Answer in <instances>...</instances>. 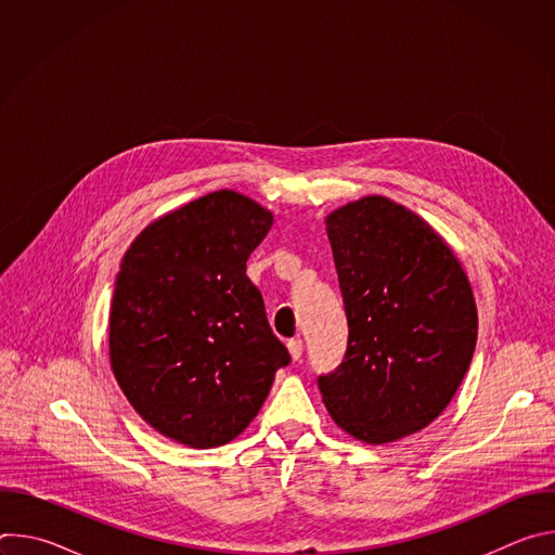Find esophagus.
Instances as JSON below:
<instances>
[{"mask_svg":"<svg viewBox=\"0 0 555 555\" xmlns=\"http://www.w3.org/2000/svg\"><path fill=\"white\" fill-rule=\"evenodd\" d=\"M287 349H289L292 360H300V358H302V340H300V338H292V340L287 343Z\"/></svg>","mask_w":555,"mask_h":555,"instance_id":"1","label":"esophagus"}]
</instances>
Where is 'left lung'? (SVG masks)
Segmentation results:
<instances>
[{
	"instance_id": "1",
	"label": "left lung",
	"mask_w": 555,
	"mask_h": 555,
	"mask_svg": "<svg viewBox=\"0 0 555 555\" xmlns=\"http://www.w3.org/2000/svg\"><path fill=\"white\" fill-rule=\"evenodd\" d=\"M347 315L343 362L319 375L334 422L366 443L426 428L450 404L477 347V305L456 257L386 197L327 217Z\"/></svg>"
}]
</instances>
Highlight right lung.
<instances>
[{"label": "right lung", "instance_id": "right-lung-1", "mask_svg": "<svg viewBox=\"0 0 555 555\" xmlns=\"http://www.w3.org/2000/svg\"><path fill=\"white\" fill-rule=\"evenodd\" d=\"M270 225L257 202L215 191L144 228L120 263L112 369L138 415L178 443L234 439L292 362L246 276Z\"/></svg>", "mask_w": 555, "mask_h": 555}]
</instances>
